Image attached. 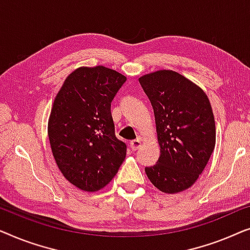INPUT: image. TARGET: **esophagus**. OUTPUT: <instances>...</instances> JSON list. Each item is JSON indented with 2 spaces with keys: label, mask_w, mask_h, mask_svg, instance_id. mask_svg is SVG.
<instances>
[{
  "label": "esophagus",
  "mask_w": 250,
  "mask_h": 250,
  "mask_svg": "<svg viewBox=\"0 0 250 250\" xmlns=\"http://www.w3.org/2000/svg\"><path fill=\"white\" fill-rule=\"evenodd\" d=\"M140 143H142V142H140V138L133 139V140H131V142H130V147H131L132 150L138 149L140 147Z\"/></svg>",
  "instance_id": "34e87169"
}]
</instances>
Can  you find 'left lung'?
Returning a JSON list of instances; mask_svg holds the SVG:
<instances>
[{"label": "left lung", "mask_w": 250, "mask_h": 250, "mask_svg": "<svg viewBox=\"0 0 250 250\" xmlns=\"http://www.w3.org/2000/svg\"><path fill=\"white\" fill-rule=\"evenodd\" d=\"M155 117L160 159L145 167L167 194L186 190L205 168L215 146V121L207 95L180 73L160 70L139 78Z\"/></svg>", "instance_id": "obj_1"}]
</instances>
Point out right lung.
I'll use <instances>...</instances> for the list:
<instances>
[{
	"label": "right lung",
	"instance_id": "add662e5",
	"mask_svg": "<svg viewBox=\"0 0 250 250\" xmlns=\"http://www.w3.org/2000/svg\"><path fill=\"white\" fill-rule=\"evenodd\" d=\"M126 78L103 65L77 69L56 95L48 138L56 164L70 184L97 191L124 163L126 145L118 139L111 103Z\"/></svg>",
	"mask_w": 250,
	"mask_h": 250
}]
</instances>
